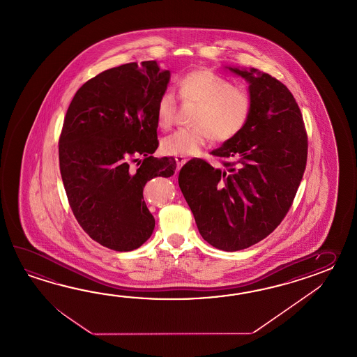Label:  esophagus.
I'll return each mask as SVG.
<instances>
[{
  "label": "esophagus",
  "instance_id": "obj_1",
  "mask_svg": "<svg viewBox=\"0 0 357 357\" xmlns=\"http://www.w3.org/2000/svg\"><path fill=\"white\" fill-rule=\"evenodd\" d=\"M176 163H177V167L181 168L186 162H188V160L185 158V157H180V155H177L175 158Z\"/></svg>",
  "mask_w": 357,
  "mask_h": 357
}]
</instances>
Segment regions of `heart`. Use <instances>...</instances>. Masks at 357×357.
I'll use <instances>...</instances> for the list:
<instances>
[{"label":"heart","instance_id":"1","mask_svg":"<svg viewBox=\"0 0 357 357\" xmlns=\"http://www.w3.org/2000/svg\"><path fill=\"white\" fill-rule=\"evenodd\" d=\"M177 93L183 102H194L192 126L176 130L162 139L160 149L167 155L190 157L200 152L211 139L217 143L232 140L250 120L252 100L249 91L235 86L212 70H192L177 82ZM177 98L165 91L157 100L155 117L160 129L175 121Z\"/></svg>","mask_w":357,"mask_h":357}]
</instances>
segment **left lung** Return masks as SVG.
I'll return each instance as SVG.
<instances>
[{
	"mask_svg": "<svg viewBox=\"0 0 357 357\" xmlns=\"http://www.w3.org/2000/svg\"><path fill=\"white\" fill-rule=\"evenodd\" d=\"M229 70L250 84V120L211 153L225 169L191 160L178 185L205 241L237 251L266 238L286 217L306 167L307 134L284 84L257 68Z\"/></svg>",
	"mask_w": 357,
	"mask_h": 357,
	"instance_id": "8db88e82",
	"label": "left lung"
}]
</instances>
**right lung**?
Masks as SVG:
<instances>
[{
	"label": "right lung",
	"instance_id": "right-lung-1",
	"mask_svg": "<svg viewBox=\"0 0 357 357\" xmlns=\"http://www.w3.org/2000/svg\"><path fill=\"white\" fill-rule=\"evenodd\" d=\"M168 82L157 61L108 68L83 84L65 116L59 158L68 204L91 238L111 250H134L151 237L145 183L175 174V160L152 155L160 144L155 106Z\"/></svg>",
	"mask_w": 357,
	"mask_h": 357
}]
</instances>
